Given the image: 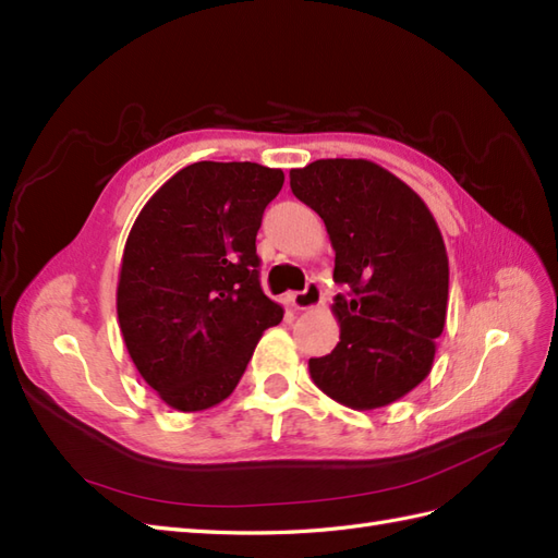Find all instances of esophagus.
Wrapping results in <instances>:
<instances>
[{
    "label": "esophagus",
    "mask_w": 558,
    "mask_h": 558,
    "mask_svg": "<svg viewBox=\"0 0 558 558\" xmlns=\"http://www.w3.org/2000/svg\"><path fill=\"white\" fill-rule=\"evenodd\" d=\"M323 302V290L316 280L306 282V288L302 292H294L292 294V306L300 308V311H308V308H316Z\"/></svg>",
    "instance_id": "esophagus-1"
}]
</instances>
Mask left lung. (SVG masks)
<instances>
[{
    "label": "left lung",
    "mask_w": 558,
    "mask_h": 558,
    "mask_svg": "<svg viewBox=\"0 0 558 558\" xmlns=\"http://www.w3.org/2000/svg\"><path fill=\"white\" fill-rule=\"evenodd\" d=\"M294 197L326 223L335 250L340 342L308 359L311 380L349 409L387 407L433 368L449 294L442 232L425 202L366 159L292 168Z\"/></svg>",
    "instance_id": "left-lung-1"
}]
</instances>
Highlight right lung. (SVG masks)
I'll return each mask as SVG.
<instances>
[{"label":"right lung","instance_id":"1","mask_svg":"<svg viewBox=\"0 0 558 558\" xmlns=\"http://www.w3.org/2000/svg\"><path fill=\"white\" fill-rule=\"evenodd\" d=\"M284 183L252 161L185 166L128 235L116 311L135 368L178 411L235 390L262 332L282 320L258 280L256 232Z\"/></svg>","mask_w":558,"mask_h":558}]
</instances>
